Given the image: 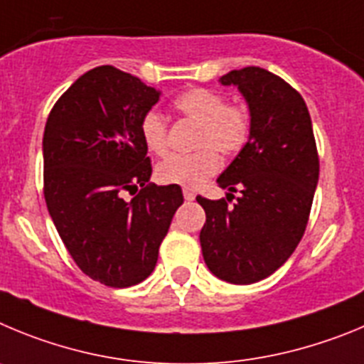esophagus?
Wrapping results in <instances>:
<instances>
[{
  "label": "esophagus",
  "instance_id": "1",
  "mask_svg": "<svg viewBox=\"0 0 364 364\" xmlns=\"http://www.w3.org/2000/svg\"><path fill=\"white\" fill-rule=\"evenodd\" d=\"M183 196H185L186 201H194L196 199V192L192 188H183Z\"/></svg>",
  "mask_w": 364,
  "mask_h": 364
}]
</instances>
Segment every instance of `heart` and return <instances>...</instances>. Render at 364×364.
Masks as SVG:
<instances>
[{
	"label": "heart",
	"mask_w": 364,
	"mask_h": 364,
	"mask_svg": "<svg viewBox=\"0 0 364 364\" xmlns=\"http://www.w3.org/2000/svg\"><path fill=\"white\" fill-rule=\"evenodd\" d=\"M174 109L185 119L196 121L192 154H174L159 163L156 176L163 185L196 188L215 176L221 168L223 156H235L250 139L252 116L247 105L227 103L225 96L210 88H188L174 100ZM143 143L152 154L163 156L168 150V125L156 110H149L139 123Z\"/></svg>",
	"instance_id": "heart-1"
}]
</instances>
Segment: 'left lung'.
Here are the masks:
<instances>
[{
	"mask_svg": "<svg viewBox=\"0 0 364 364\" xmlns=\"http://www.w3.org/2000/svg\"><path fill=\"white\" fill-rule=\"evenodd\" d=\"M221 83L241 90L252 130L218 178L230 192L229 201L196 198L206 214L199 241L214 276L250 284L272 276L299 245L319 179V156L306 103L287 81L245 67L225 74ZM234 191L242 196L230 205Z\"/></svg>",
	"mask_w": 364,
	"mask_h": 364,
	"instance_id": "8db88e82",
	"label": "left lung"
}]
</instances>
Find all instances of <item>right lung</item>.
<instances>
[{
	"label": "right lung",
	"instance_id": "1",
	"mask_svg": "<svg viewBox=\"0 0 364 364\" xmlns=\"http://www.w3.org/2000/svg\"><path fill=\"white\" fill-rule=\"evenodd\" d=\"M158 100L139 77L103 65L68 87L45 125L48 214L80 270L107 287H134L152 274L183 205L181 186L150 183L139 123Z\"/></svg>",
	"mask_w": 364,
	"mask_h": 364
}]
</instances>
